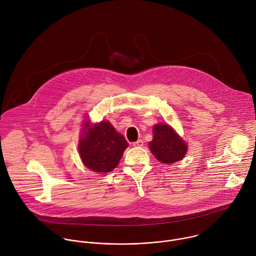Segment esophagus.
I'll list each match as a JSON object with an SVG mask.
<instances>
[{"mask_svg": "<svg viewBox=\"0 0 256 256\" xmlns=\"http://www.w3.org/2000/svg\"><path fill=\"white\" fill-rule=\"evenodd\" d=\"M132 146H136V148H142V146H144V140H136V142H134Z\"/></svg>", "mask_w": 256, "mask_h": 256, "instance_id": "obj_1", "label": "esophagus"}]
</instances>
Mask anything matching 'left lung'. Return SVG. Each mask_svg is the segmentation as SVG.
Masks as SVG:
<instances>
[{"label": "left lung", "mask_w": 256, "mask_h": 256, "mask_svg": "<svg viewBox=\"0 0 256 256\" xmlns=\"http://www.w3.org/2000/svg\"><path fill=\"white\" fill-rule=\"evenodd\" d=\"M148 146L155 158L161 163L172 164L186 155L187 144L167 124H159L154 126V138Z\"/></svg>", "instance_id": "left-lung-1"}]
</instances>
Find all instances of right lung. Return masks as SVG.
Returning a JSON list of instances; mask_svg holds the SVG:
<instances>
[{"label": "right lung", "mask_w": 256, "mask_h": 256, "mask_svg": "<svg viewBox=\"0 0 256 256\" xmlns=\"http://www.w3.org/2000/svg\"><path fill=\"white\" fill-rule=\"evenodd\" d=\"M82 130L78 148L84 165L94 172H110L128 146L124 136L108 120L91 126L87 120Z\"/></svg>", "instance_id": "add662e5"}]
</instances>
